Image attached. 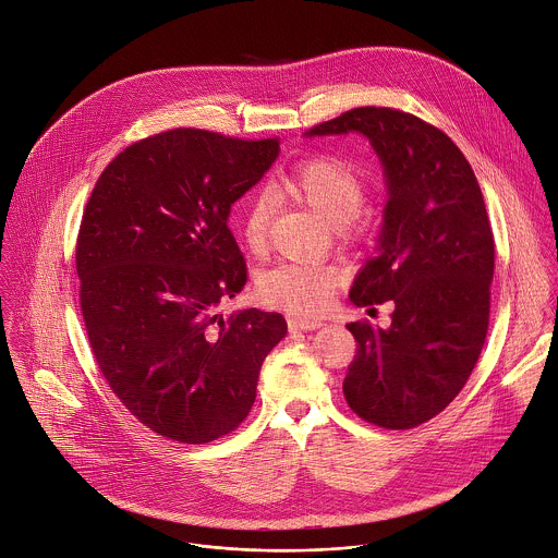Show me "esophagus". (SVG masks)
<instances>
[{
  "instance_id": "34e87169",
  "label": "esophagus",
  "mask_w": 558,
  "mask_h": 558,
  "mask_svg": "<svg viewBox=\"0 0 558 558\" xmlns=\"http://www.w3.org/2000/svg\"><path fill=\"white\" fill-rule=\"evenodd\" d=\"M289 330H319L324 328L322 319H306V317H289Z\"/></svg>"
}]
</instances>
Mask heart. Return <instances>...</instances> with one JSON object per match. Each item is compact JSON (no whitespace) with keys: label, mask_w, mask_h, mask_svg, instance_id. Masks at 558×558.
<instances>
[{"label":"heart","mask_w":558,"mask_h":558,"mask_svg":"<svg viewBox=\"0 0 558 558\" xmlns=\"http://www.w3.org/2000/svg\"><path fill=\"white\" fill-rule=\"evenodd\" d=\"M280 192L311 207L319 218L332 223L335 232L347 236L353 220L366 205V183L362 174L344 159L313 157L289 170L278 181ZM274 205L265 192L252 194L239 216V232L252 254L267 247ZM344 271L328 263H280L258 278V295L271 306L298 315L324 313Z\"/></svg>","instance_id":"obj_1"}]
</instances>
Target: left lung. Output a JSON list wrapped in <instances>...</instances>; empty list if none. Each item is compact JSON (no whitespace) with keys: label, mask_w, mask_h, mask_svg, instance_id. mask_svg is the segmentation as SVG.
<instances>
[{"label":"left lung","mask_w":558,"mask_h":558,"mask_svg":"<svg viewBox=\"0 0 558 558\" xmlns=\"http://www.w3.org/2000/svg\"><path fill=\"white\" fill-rule=\"evenodd\" d=\"M357 133L386 181L375 254L353 278V306L392 302L390 328L347 324L357 342L342 381L349 408L384 429H412L459 395L483 349L494 234L476 177L440 129L390 108H355L306 137Z\"/></svg>","instance_id":"obj_1"}]
</instances>
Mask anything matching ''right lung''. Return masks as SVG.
Returning <instances> with one entry per match:
<instances>
[{
    "label": "right lung",
    "instance_id": "right-lung-1",
    "mask_svg": "<svg viewBox=\"0 0 558 558\" xmlns=\"http://www.w3.org/2000/svg\"><path fill=\"white\" fill-rule=\"evenodd\" d=\"M278 155V140L172 129L124 148L86 205L75 260L93 353L122 405L174 442L230 434L287 336L280 313H218L247 278L230 209Z\"/></svg>",
    "mask_w": 558,
    "mask_h": 558
}]
</instances>
